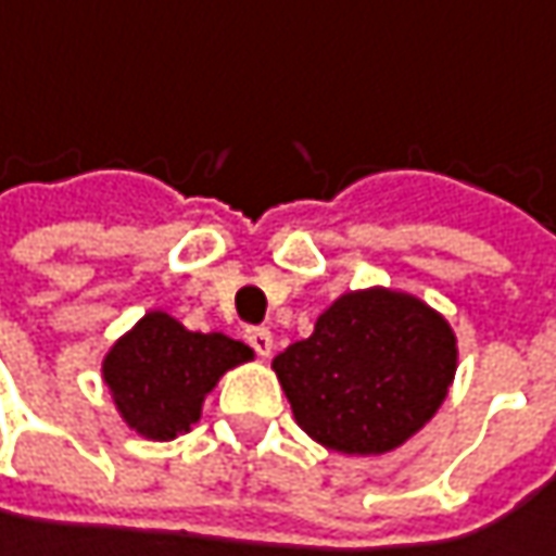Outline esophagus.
I'll use <instances>...</instances> for the list:
<instances>
[{
	"instance_id": "34e87169",
	"label": "esophagus",
	"mask_w": 556,
	"mask_h": 556,
	"mask_svg": "<svg viewBox=\"0 0 556 556\" xmlns=\"http://www.w3.org/2000/svg\"><path fill=\"white\" fill-rule=\"evenodd\" d=\"M245 339H249V345H252L261 357H270V351H274V336H270V329L252 326V329H245Z\"/></svg>"
}]
</instances>
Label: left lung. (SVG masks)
<instances>
[{
    "mask_svg": "<svg viewBox=\"0 0 556 556\" xmlns=\"http://www.w3.org/2000/svg\"><path fill=\"white\" fill-rule=\"evenodd\" d=\"M454 367L451 326L389 289L342 295L304 342L274 357L299 426L342 454L404 445L445 401Z\"/></svg>",
    "mask_w": 556,
    "mask_h": 556,
    "instance_id": "1",
    "label": "left lung"
}]
</instances>
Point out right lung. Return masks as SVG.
I'll return each instance as SVG.
<instances>
[{"label":"right lung","instance_id":"1","mask_svg":"<svg viewBox=\"0 0 556 556\" xmlns=\"http://www.w3.org/2000/svg\"><path fill=\"white\" fill-rule=\"evenodd\" d=\"M252 349L224 332H189L152 311L105 357V382L121 417L146 439H177L202 414V401Z\"/></svg>","mask_w":556,"mask_h":556}]
</instances>
